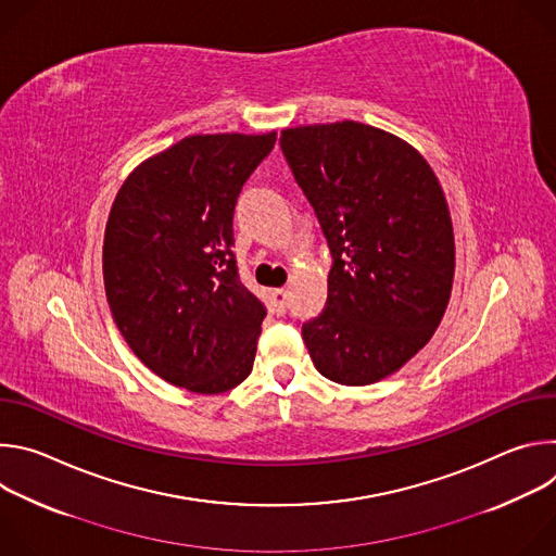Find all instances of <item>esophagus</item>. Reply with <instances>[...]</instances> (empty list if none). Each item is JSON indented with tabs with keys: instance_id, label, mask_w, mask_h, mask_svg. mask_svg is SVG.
<instances>
[{
	"instance_id": "1",
	"label": "esophagus",
	"mask_w": 556,
	"mask_h": 556,
	"mask_svg": "<svg viewBox=\"0 0 556 556\" xmlns=\"http://www.w3.org/2000/svg\"><path fill=\"white\" fill-rule=\"evenodd\" d=\"M270 307L275 314H286V307H288V292L281 288V290H275L270 294Z\"/></svg>"
}]
</instances>
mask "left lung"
<instances>
[{
  "label": "left lung",
  "instance_id": "8db88e82",
  "mask_svg": "<svg viewBox=\"0 0 556 556\" xmlns=\"http://www.w3.org/2000/svg\"><path fill=\"white\" fill-rule=\"evenodd\" d=\"M279 144L332 255L328 301L303 343L326 378L378 382L429 343L451 296L442 187L412 144L363 123L283 129Z\"/></svg>",
  "mask_w": 556,
  "mask_h": 556
}]
</instances>
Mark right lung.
Instances as JSON below:
<instances>
[{
    "label": "right lung",
    "mask_w": 556,
    "mask_h": 556,
    "mask_svg": "<svg viewBox=\"0 0 556 556\" xmlns=\"http://www.w3.org/2000/svg\"><path fill=\"white\" fill-rule=\"evenodd\" d=\"M277 134L189 136L123 182L105 228L103 279L131 352L163 380L224 393L249 378L266 305L230 247L237 198Z\"/></svg>",
    "instance_id": "add662e5"
}]
</instances>
